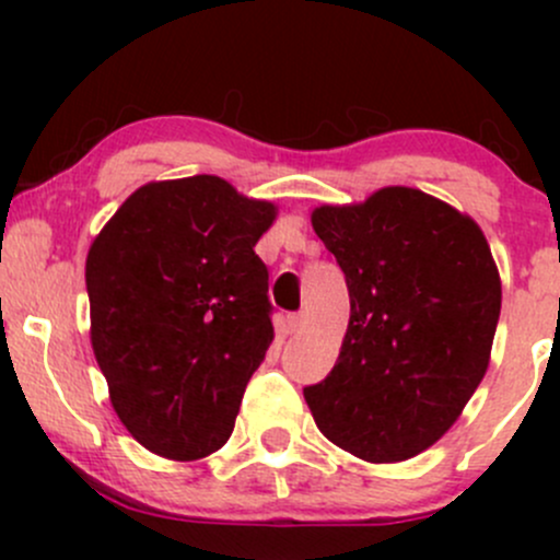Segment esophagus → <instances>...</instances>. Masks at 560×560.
Here are the masks:
<instances>
[{"mask_svg": "<svg viewBox=\"0 0 560 560\" xmlns=\"http://www.w3.org/2000/svg\"><path fill=\"white\" fill-rule=\"evenodd\" d=\"M302 324H305V313H292V316L287 318V329H289V334L300 331Z\"/></svg>", "mask_w": 560, "mask_h": 560, "instance_id": "34e87169", "label": "esophagus"}]
</instances>
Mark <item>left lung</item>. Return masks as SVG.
I'll return each instance as SVG.
<instances>
[{
	"label": "left lung",
	"instance_id": "1",
	"mask_svg": "<svg viewBox=\"0 0 560 560\" xmlns=\"http://www.w3.org/2000/svg\"><path fill=\"white\" fill-rule=\"evenodd\" d=\"M350 324L337 365L305 387L334 445L371 464L419 455L453 427L490 363L500 276L471 218L408 186L318 208Z\"/></svg>",
	"mask_w": 560,
	"mask_h": 560
}]
</instances>
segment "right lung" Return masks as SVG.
I'll list each match as a JSON object with an SVG mask.
<instances>
[{
  "instance_id": "right-lung-1",
  "label": "right lung",
  "mask_w": 560,
  "mask_h": 560,
  "mask_svg": "<svg viewBox=\"0 0 560 560\" xmlns=\"http://www.w3.org/2000/svg\"><path fill=\"white\" fill-rule=\"evenodd\" d=\"M271 202L218 176L147 184L86 258L92 347L124 427L152 453L195 460L234 432L273 339L255 244Z\"/></svg>"
}]
</instances>
